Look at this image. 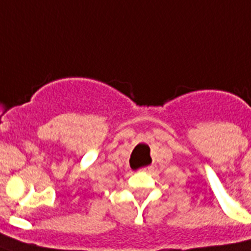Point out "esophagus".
I'll use <instances>...</instances> for the list:
<instances>
[{"instance_id":"esophagus-1","label":"esophagus","mask_w":251,"mask_h":251,"mask_svg":"<svg viewBox=\"0 0 251 251\" xmlns=\"http://www.w3.org/2000/svg\"><path fill=\"white\" fill-rule=\"evenodd\" d=\"M152 170V166H148V167H145V168H142L141 171H143V172H150V171Z\"/></svg>"}]
</instances>
